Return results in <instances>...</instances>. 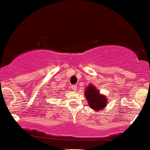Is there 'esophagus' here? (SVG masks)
Masks as SVG:
<instances>
[{
    "instance_id": "1",
    "label": "esophagus",
    "mask_w": 150,
    "mask_h": 150,
    "mask_svg": "<svg viewBox=\"0 0 150 150\" xmlns=\"http://www.w3.org/2000/svg\"><path fill=\"white\" fill-rule=\"evenodd\" d=\"M72 90H73V91H76L77 88H78V86H77V85H75V86H72Z\"/></svg>"
}]
</instances>
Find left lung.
<instances>
[{"label":"left lung","instance_id":"1","mask_svg":"<svg viewBox=\"0 0 150 150\" xmlns=\"http://www.w3.org/2000/svg\"><path fill=\"white\" fill-rule=\"evenodd\" d=\"M85 91V96L87 98L88 105L95 111H100L106 106V96L100 93L98 90L93 85H89Z\"/></svg>","mask_w":150,"mask_h":150}]
</instances>
